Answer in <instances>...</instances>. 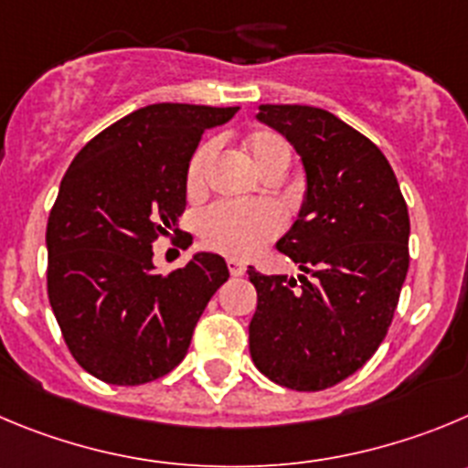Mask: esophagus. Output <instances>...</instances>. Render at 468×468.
<instances>
[{"mask_svg":"<svg viewBox=\"0 0 468 468\" xmlns=\"http://www.w3.org/2000/svg\"><path fill=\"white\" fill-rule=\"evenodd\" d=\"M229 272L233 274V277H242V274L247 272V265L239 263V261H229Z\"/></svg>","mask_w":468,"mask_h":468,"instance_id":"1","label":"esophagus"}]
</instances>
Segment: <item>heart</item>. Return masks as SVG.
<instances>
[{
    "label": "heart",
    "instance_id": "heart-1",
    "mask_svg": "<svg viewBox=\"0 0 468 468\" xmlns=\"http://www.w3.org/2000/svg\"><path fill=\"white\" fill-rule=\"evenodd\" d=\"M249 159L263 175L272 170L286 173L291 164V145L274 131H256L244 141ZM214 141L203 143L191 154L186 165V189L189 194H198L205 186L209 161H212ZM282 214L268 203H214L200 214L198 229L203 242L214 251H221L233 259H247L256 254L261 247L282 233Z\"/></svg>",
    "mask_w": 468,
    "mask_h": 468
}]
</instances>
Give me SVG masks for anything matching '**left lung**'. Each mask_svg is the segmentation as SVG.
Here are the masks:
<instances>
[{
    "label": "left lung",
    "instance_id": "8db88e82",
    "mask_svg": "<svg viewBox=\"0 0 468 468\" xmlns=\"http://www.w3.org/2000/svg\"><path fill=\"white\" fill-rule=\"evenodd\" d=\"M259 120L303 156L307 200L277 244L303 274L249 268L259 293L249 351L270 381L325 390L386 339L409 272V209L383 152L333 112L265 103Z\"/></svg>",
    "mask_w": 468,
    "mask_h": 468
}]
</instances>
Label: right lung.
<instances>
[{
	"label": "right lung",
	"instance_id": "obj_1",
	"mask_svg": "<svg viewBox=\"0 0 468 468\" xmlns=\"http://www.w3.org/2000/svg\"><path fill=\"white\" fill-rule=\"evenodd\" d=\"M238 108L154 103L94 135L64 173L48 217V300L78 365L112 386L173 372L200 314L229 279L226 261L196 254L154 272L152 244L177 235L186 165L209 126Z\"/></svg>",
	"mask_w": 468,
	"mask_h": 468
}]
</instances>
